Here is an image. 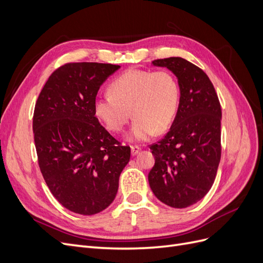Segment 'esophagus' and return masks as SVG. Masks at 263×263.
Here are the masks:
<instances>
[{
    "label": "esophagus",
    "mask_w": 263,
    "mask_h": 263,
    "mask_svg": "<svg viewBox=\"0 0 263 263\" xmlns=\"http://www.w3.org/2000/svg\"><path fill=\"white\" fill-rule=\"evenodd\" d=\"M130 149H132V155L133 156H136L140 151V147H138V146H132Z\"/></svg>",
    "instance_id": "esophagus-1"
}]
</instances>
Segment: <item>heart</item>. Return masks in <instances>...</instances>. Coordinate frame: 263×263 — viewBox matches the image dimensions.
I'll return each instance as SVG.
<instances>
[{
    "label": "heart",
    "instance_id": "b5f03b06",
    "mask_svg": "<svg viewBox=\"0 0 263 263\" xmlns=\"http://www.w3.org/2000/svg\"><path fill=\"white\" fill-rule=\"evenodd\" d=\"M180 84L168 70L132 69L115 78L108 94L99 95L93 103L94 114L110 132H121L135 117L128 139L145 141L155 130L169 128L180 105Z\"/></svg>",
    "mask_w": 263,
    "mask_h": 263
}]
</instances>
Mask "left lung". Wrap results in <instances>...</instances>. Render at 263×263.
<instances>
[{"instance_id": "1", "label": "left lung", "mask_w": 263, "mask_h": 263, "mask_svg": "<svg viewBox=\"0 0 263 263\" xmlns=\"http://www.w3.org/2000/svg\"><path fill=\"white\" fill-rule=\"evenodd\" d=\"M178 78L180 105L170 130L150 146L155 165L151 191L165 205L185 209L211 190L220 161L221 108L214 85L202 69L180 57L153 61Z\"/></svg>"}]
</instances>
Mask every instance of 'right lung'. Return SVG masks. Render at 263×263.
<instances>
[{
  "mask_svg": "<svg viewBox=\"0 0 263 263\" xmlns=\"http://www.w3.org/2000/svg\"><path fill=\"white\" fill-rule=\"evenodd\" d=\"M119 68L67 63L53 71L36 102L33 130L39 168L55 200L77 214L108 208L129 162L130 148L100 124L93 109L100 86Z\"/></svg>",
  "mask_w": 263,
  "mask_h": 263,
  "instance_id": "1",
  "label": "right lung"
}]
</instances>
